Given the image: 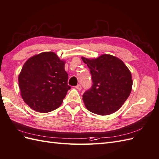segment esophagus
<instances>
[{"mask_svg":"<svg viewBox=\"0 0 159 159\" xmlns=\"http://www.w3.org/2000/svg\"><path fill=\"white\" fill-rule=\"evenodd\" d=\"M75 88L77 89V90H82V86H81V85H80V84L77 85V86H75Z\"/></svg>","mask_w":159,"mask_h":159,"instance_id":"obj_1","label":"esophagus"}]
</instances>
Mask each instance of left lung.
Returning a JSON list of instances; mask_svg holds the SVG:
<instances>
[{
	"instance_id": "obj_1",
	"label": "left lung",
	"mask_w": 159,
	"mask_h": 159,
	"mask_svg": "<svg viewBox=\"0 0 159 159\" xmlns=\"http://www.w3.org/2000/svg\"><path fill=\"white\" fill-rule=\"evenodd\" d=\"M92 75V86L83 94L86 109L100 115L118 111L129 97L132 79L129 69L117 57L102 55L95 59L82 57Z\"/></svg>"
}]
</instances>
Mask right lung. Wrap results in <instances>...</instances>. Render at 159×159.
Wrapping results in <instances>:
<instances>
[{"mask_svg": "<svg viewBox=\"0 0 159 159\" xmlns=\"http://www.w3.org/2000/svg\"><path fill=\"white\" fill-rule=\"evenodd\" d=\"M65 61L53 52H44L27 61L18 81L24 102L34 111L48 113L61 105L71 87Z\"/></svg>", "mask_w": 159, "mask_h": 159, "instance_id": "obj_1", "label": "right lung"}]
</instances>
